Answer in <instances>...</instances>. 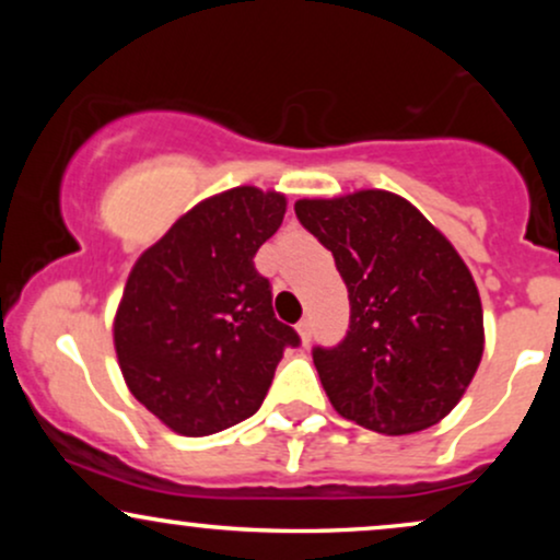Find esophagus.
<instances>
[{
	"mask_svg": "<svg viewBox=\"0 0 560 560\" xmlns=\"http://www.w3.org/2000/svg\"><path fill=\"white\" fill-rule=\"evenodd\" d=\"M298 334H300V342H302V345L311 342V320H300V324H298Z\"/></svg>",
	"mask_w": 560,
	"mask_h": 560,
	"instance_id": "1",
	"label": "esophagus"
}]
</instances>
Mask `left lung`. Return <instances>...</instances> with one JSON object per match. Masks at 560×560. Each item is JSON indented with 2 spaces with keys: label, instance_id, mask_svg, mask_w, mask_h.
Segmentation results:
<instances>
[{
  "label": "left lung",
  "instance_id": "left-lung-1",
  "mask_svg": "<svg viewBox=\"0 0 560 560\" xmlns=\"http://www.w3.org/2000/svg\"><path fill=\"white\" fill-rule=\"evenodd\" d=\"M294 213L334 255L350 298L347 337L313 350L334 410L389 436L445 419L485 352L479 289L464 258L384 189L298 199Z\"/></svg>",
  "mask_w": 560,
  "mask_h": 560
}]
</instances>
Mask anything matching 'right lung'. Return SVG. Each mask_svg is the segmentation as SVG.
<instances>
[{"mask_svg": "<svg viewBox=\"0 0 560 560\" xmlns=\"http://www.w3.org/2000/svg\"><path fill=\"white\" fill-rule=\"evenodd\" d=\"M284 213L281 191L234 186L197 202L133 262L115 355L131 395L171 432L208 436L249 419L287 347L300 345L253 262Z\"/></svg>", "mask_w": 560, "mask_h": 560, "instance_id": "obj_1", "label": "right lung"}]
</instances>
